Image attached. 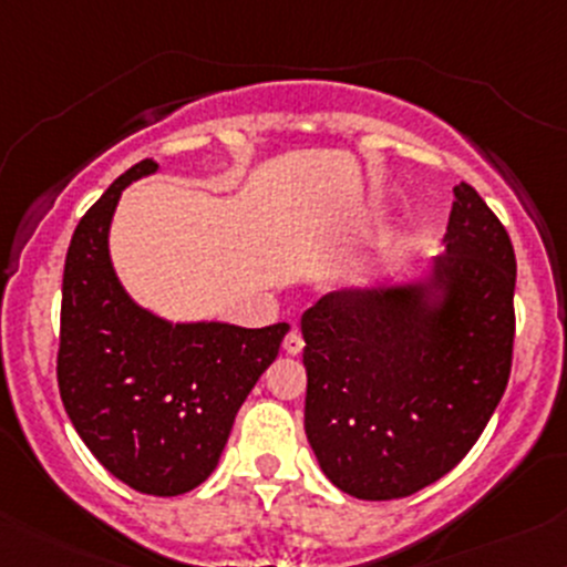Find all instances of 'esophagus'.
<instances>
[{
	"instance_id": "obj_1",
	"label": "esophagus",
	"mask_w": 567,
	"mask_h": 567,
	"mask_svg": "<svg viewBox=\"0 0 567 567\" xmlns=\"http://www.w3.org/2000/svg\"><path fill=\"white\" fill-rule=\"evenodd\" d=\"M282 347H285V352H288V354H298V352L303 350V336L298 333L296 328H293V331H290L288 336H285Z\"/></svg>"
}]
</instances>
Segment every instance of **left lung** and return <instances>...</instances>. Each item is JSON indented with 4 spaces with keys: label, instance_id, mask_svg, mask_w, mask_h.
I'll return each mask as SVG.
<instances>
[{
    "label": "left lung",
    "instance_id": "left-lung-1",
    "mask_svg": "<svg viewBox=\"0 0 567 567\" xmlns=\"http://www.w3.org/2000/svg\"><path fill=\"white\" fill-rule=\"evenodd\" d=\"M444 245L427 282L336 290L301 317L307 439L322 474L360 501L450 474L506 393L516 258L468 183Z\"/></svg>",
    "mask_w": 567,
    "mask_h": 567
}]
</instances>
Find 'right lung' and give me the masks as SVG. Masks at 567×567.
<instances>
[{
  "label": "right lung",
  "mask_w": 567,
  "mask_h": 567,
  "mask_svg": "<svg viewBox=\"0 0 567 567\" xmlns=\"http://www.w3.org/2000/svg\"><path fill=\"white\" fill-rule=\"evenodd\" d=\"M158 169L145 158L80 217L64 264L59 393L93 457L145 495H183L215 471L234 416L274 363L288 322H166L136 307L110 260L121 190Z\"/></svg>",
  "instance_id": "add662e5"
}]
</instances>
